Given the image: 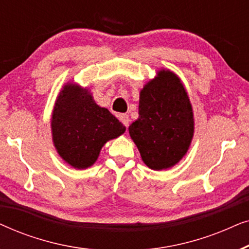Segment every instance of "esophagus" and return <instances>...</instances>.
I'll return each instance as SVG.
<instances>
[{
  "label": "esophagus",
  "instance_id": "esophagus-1",
  "mask_svg": "<svg viewBox=\"0 0 249 249\" xmlns=\"http://www.w3.org/2000/svg\"><path fill=\"white\" fill-rule=\"evenodd\" d=\"M119 119H120V121L122 122V124H124L125 127L128 128L129 124H130V119H129L128 115L127 114H120V115H119Z\"/></svg>",
  "mask_w": 249,
  "mask_h": 249
}]
</instances>
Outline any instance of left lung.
I'll list each match as a JSON object with an SVG mask.
<instances>
[{"label": "left lung", "instance_id": "left-lung-1", "mask_svg": "<svg viewBox=\"0 0 249 249\" xmlns=\"http://www.w3.org/2000/svg\"><path fill=\"white\" fill-rule=\"evenodd\" d=\"M139 117L129 135L149 169L166 170L187 154L195 120L182 81L173 71L161 69L139 93Z\"/></svg>", "mask_w": 249, "mask_h": 249}]
</instances>
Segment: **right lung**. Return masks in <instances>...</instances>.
Here are the masks:
<instances>
[{
  "mask_svg": "<svg viewBox=\"0 0 249 249\" xmlns=\"http://www.w3.org/2000/svg\"><path fill=\"white\" fill-rule=\"evenodd\" d=\"M57 154L74 169H87L97 161L103 146L118 138L125 127L94 101L87 88L67 83L57 95L51 119Z\"/></svg>",
  "mask_w": 249,
  "mask_h": 249,
  "instance_id": "add662e5",
  "label": "right lung"
}]
</instances>
